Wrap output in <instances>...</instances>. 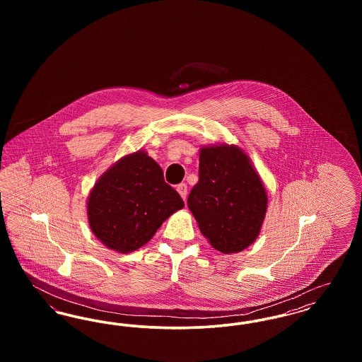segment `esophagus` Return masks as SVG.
Listing matches in <instances>:
<instances>
[{"mask_svg":"<svg viewBox=\"0 0 362 362\" xmlns=\"http://www.w3.org/2000/svg\"><path fill=\"white\" fill-rule=\"evenodd\" d=\"M176 189L180 194V197L186 201V198H187V185L186 183H180V185H177Z\"/></svg>","mask_w":362,"mask_h":362,"instance_id":"esophagus-1","label":"esophagus"}]
</instances>
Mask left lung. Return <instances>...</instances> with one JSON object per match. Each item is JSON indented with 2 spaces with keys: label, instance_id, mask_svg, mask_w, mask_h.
Returning a JSON list of instances; mask_svg holds the SVG:
<instances>
[{
  "label": "left lung",
  "instance_id": "obj_1",
  "mask_svg": "<svg viewBox=\"0 0 362 362\" xmlns=\"http://www.w3.org/2000/svg\"><path fill=\"white\" fill-rule=\"evenodd\" d=\"M187 205L202 235L224 254L239 252L258 238L267 195L248 156L238 146H209L199 153V180Z\"/></svg>",
  "mask_w": 362,
  "mask_h": 362
}]
</instances>
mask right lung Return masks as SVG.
<instances>
[{
  "label": "right lung",
  "instance_id": "right-lung-1",
  "mask_svg": "<svg viewBox=\"0 0 362 362\" xmlns=\"http://www.w3.org/2000/svg\"><path fill=\"white\" fill-rule=\"evenodd\" d=\"M183 206L160 165L138 151L124 156L96 182L88 199V220L105 247L127 254L151 240Z\"/></svg>",
  "mask_w": 362,
  "mask_h": 362
}]
</instances>
